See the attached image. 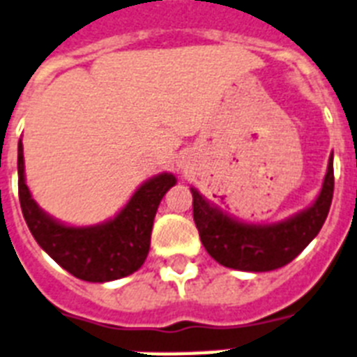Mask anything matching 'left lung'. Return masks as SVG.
Masks as SVG:
<instances>
[{
  "label": "left lung",
  "instance_id": "obj_1",
  "mask_svg": "<svg viewBox=\"0 0 357 357\" xmlns=\"http://www.w3.org/2000/svg\"><path fill=\"white\" fill-rule=\"evenodd\" d=\"M190 192L194 223L203 247L215 261L245 272L275 271L292 261L321 230L334 194V154L328 158L316 202L278 223H245L206 202L196 188Z\"/></svg>",
  "mask_w": 357,
  "mask_h": 357
}]
</instances>
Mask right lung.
Masks as SVG:
<instances>
[{"mask_svg":"<svg viewBox=\"0 0 357 357\" xmlns=\"http://www.w3.org/2000/svg\"><path fill=\"white\" fill-rule=\"evenodd\" d=\"M17 192L32 236L54 261L77 280L105 283L136 272L151 248L155 212L176 176L158 174L137 188L112 220L92 227H70L54 220L32 199L25 183L23 143H17Z\"/></svg>","mask_w":357,"mask_h":357,"instance_id":"obj_1","label":"right lung"}]
</instances>
